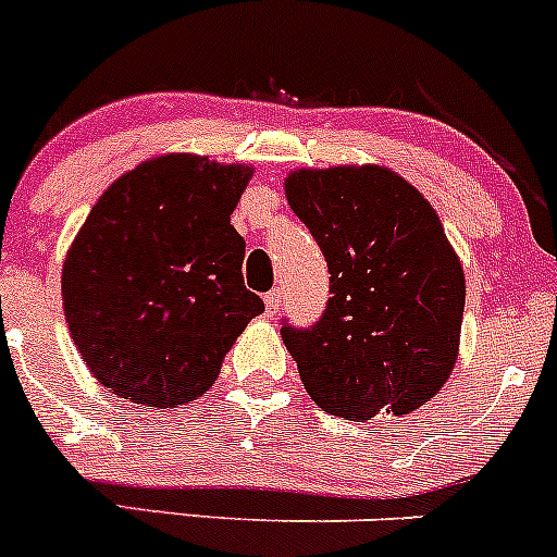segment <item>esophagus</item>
Returning <instances> with one entry per match:
<instances>
[{"mask_svg":"<svg viewBox=\"0 0 557 557\" xmlns=\"http://www.w3.org/2000/svg\"><path fill=\"white\" fill-rule=\"evenodd\" d=\"M278 306H282V289H270L268 295H264V309H268L270 317L278 314Z\"/></svg>","mask_w":557,"mask_h":557,"instance_id":"esophagus-1","label":"esophagus"}]
</instances>
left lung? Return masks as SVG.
Segmentation results:
<instances>
[{"instance_id": "obj_1", "label": "left lung", "mask_w": 557, "mask_h": 557, "mask_svg": "<svg viewBox=\"0 0 557 557\" xmlns=\"http://www.w3.org/2000/svg\"><path fill=\"white\" fill-rule=\"evenodd\" d=\"M289 208L331 273L320 320L282 338L325 412L372 421L432 399L457 361L465 275L432 205L380 166L295 172Z\"/></svg>"}]
</instances>
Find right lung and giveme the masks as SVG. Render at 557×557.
I'll use <instances>...</instances> for the list:
<instances>
[{"mask_svg":"<svg viewBox=\"0 0 557 557\" xmlns=\"http://www.w3.org/2000/svg\"><path fill=\"white\" fill-rule=\"evenodd\" d=\"M251 169L163 156L89 210L62 270L65 320L89 372L147 407L194 401L264 304L243 282L230 215Z\"/></svg>","mask_w":557,"mask_h":557,"instance_id":"right-lung-1","label":"right lung"}]
</instances>
